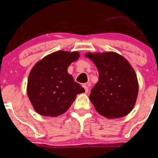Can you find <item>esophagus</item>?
I'll return each instance as SVG.
<instances>
[{"label": "esophagus", "instance_id": "esophagus-1", "mask_svg": "<svg viewBox=\"0 0 158 158\" xmlns=\"http://www.w3.org/2000/svg\"><path fill=\"white\" fill-rule=\"evenodd\" d=\"M82 86H83L84 89H85V93H87V92H89L88 85H87V84H83V85H82Z\"/></svg>", "mask_w": 158, "mask_h": 158}]
</instances>
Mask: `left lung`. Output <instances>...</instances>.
Masks as SVG:
<instances>
[{"label":"left lung","instance_id":"left-lung-1","mask_svg":"<svg viewBox=\"0 0 158 158\" xmlns=\"http://www.w3.org/2000/svg\"><path fill=\"white\" fill-rule=\"evenodd\" d=\"M85 56L98 70V81L89 95L95 110L108 118L127 115L133 109L138 92L137 76L130 63L114 52Z\"/></svg>","mask_w":158,"mask_h":158}]
</instances>
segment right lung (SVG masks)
I'll return each instance as SVG.
<instances>
[{
    "label": "right lung",
    "mask_w": 158,
    "mask_h": 158,
    "mask_svg": "<svg viewBox=\"0 0 158 158\" xmlns=\"http://www.w3.org/2000/svg\"><path fill=\"white\" fill-rule=\"evenodd\" d=\"M78 52L57 51L44 57L30 71L27 95L33 108L44 116L55 117L66 112L78 94L85 92L69 74L70 63Z\"/></svg>",
    "instance_id": "right-lung-1"
}]
</instances>
